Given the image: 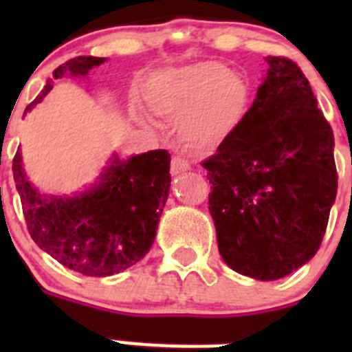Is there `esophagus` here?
Masks as SVG:
<instances>
[{
  "label": "esophagus",
  "mask_w": 352,
  "mask_h": 352,
  "mask_svg": "<svg viewBox=\"0 0 352 352\" xmlns=\"http://www.w3.org/2000/svg\"><path fill=\"white\" fill-rule=\"evenodd\" d=\"M188 162L185 160V158L182 157H174L173 160H170V174H182L185 173V170H188Z\"/></svg>",
  "instance_id": "esophagus-1"
}]
</instances>
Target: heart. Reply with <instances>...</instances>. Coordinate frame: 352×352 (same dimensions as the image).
<instances>
[{
	"label": "heart",
	"mask_w": 352,
	"mask_h": 352,
	"mask_svg": "<svg viewBox=\"0 0 352 352\" xmlns=\"http://www.w3.org/2000/svg\"><path fill=\"white\" fill-rule=\"evenodd\" d=\"M144 102L155 116L176 121L178 138L195 151L219 146L243 118L247 84L222 65L169 72L148 84Z\"/></svg>",
	"instance_id": "1"
}]
</instances>
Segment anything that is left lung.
<instances>
[{
	"label": "left lung",
	"mask_w": 352,
	"mask_h": 352,
	"mask_svg": "<svg viewBox=\"0 0 352 352\" xmlns=\"http://www.w3.org/2000/svg\"><path fill=\"white\" fill-rule=\"evenodd\" d=\"M245 116L203 162L210 213L227 266L278 280L321 247L337 197L333 130L301 68L268 56Z\"/></svg>",
	"instance_id": "obj_1"
}]
</instances>
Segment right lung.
I'll return each mask as SVG.
<instances>
[{
	"label": "right lung",
	"instance_id": "add662e5",
	"mask_svg": "<svg viewBox=\"0 0 352 352\" xmlns=\"http://www.w3.org/2000/svg\"><path fill=\"white\" fill-rule=\"evenodd\" d=\"M104 61L105 58L79 56L56 68L52 76L60 79L65 72L86 76ZM51 82L47 80L31 105L51 91ZM169 164L166 149L123 162L116 158L95 188L72 199L40 195L24 176L19 151L12 170L33 241L80 275L109 276L139 263L153 245L169 195Z\"/></svg>",
	"mask_w": 352,
	"mask_h": 352
}]
</instances>
